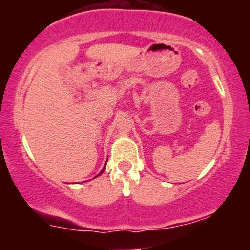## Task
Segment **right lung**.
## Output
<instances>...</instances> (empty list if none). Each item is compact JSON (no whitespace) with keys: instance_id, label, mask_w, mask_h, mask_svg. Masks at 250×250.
I'll list each match as a JSON object with an SVG mask.
<instances>
[{"instance_id":"obj_1","label":"right lung","mask_w":250,"mask_h":250,"mask_svg":"<svg viewBox=\"0 0 250 250\" xmlns=\"http://www.w3.org/2000/svg\"><path fill=\"white\" fill-rule=\"evenodd\" d=\"M104 169H105V167H104V168H103V169H102V171H101V173H100V174H99V175H101V174H102V173H103V170H104ZM99 175H96V176H95V177H97V176H99Z\"/></svg>"}]
</instances>
